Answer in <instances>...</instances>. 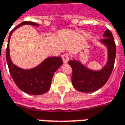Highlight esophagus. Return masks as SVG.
<instances>
[{
  "instance_id": "34e87169",
  "label": "esophagus",
  "mask_w": 125,
  "mask_h": 125,
  "mask_svg": "<svg viewBox=\"0 0 125 125\" xmlns=\"http://www.w3.org/2000/svg\"><path fill=\"white\" fill-rule=\"evenodd\" d=\"M62 58L63 63H66L68 62L69 60V55L68 53H63L62 56Z\"/></svg>"
}]
</instances>
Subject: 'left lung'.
<instances>
[{
	"label": "left lung",
	"instance_id": "8db88e82",
	"mask_svg": "<svg viewBox=\"0 0 125 125\" xmlns=\"http://www.w3.org/2000/svg\"><path fill=\"white\" fill-rule=\"evenodd\" d=\"M101 40L107 45L109 59L105 67L99 72L88 69L80 62L71 60L69 64L72 69V82L74 88L82 92H92L98 90L106 84L112 72L116 57V44L111 31L107 29Z\"/></svg>",
	"mask_w": 125,
	"mask_h": 125
}]
</instances>
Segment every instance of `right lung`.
<instances>
[{
	"label": "right lung",
	"instance_id": "obj_1",
	"mask_svg": "<svg viewBox=\"0 0 125 125\" xmlns=\"http://www.w3.org/2000/svg\"><path fill=\"white\" fill-rule=\"evenodd\" d=\"M25 24L35 26H39L38 23L34 22L23 21L10 31L6 48V61L11 77L18 87L29 94L40 95L46 93L49 89L53 75L58 68L62 65L63 60L61 57H50L46 59L39 66L30 70L21 69L11 62L9 56V41L10 36L15 29Z\"/></svg>",
	"mask_w": 125,
	"mask_h": 125
}]
</instances>
